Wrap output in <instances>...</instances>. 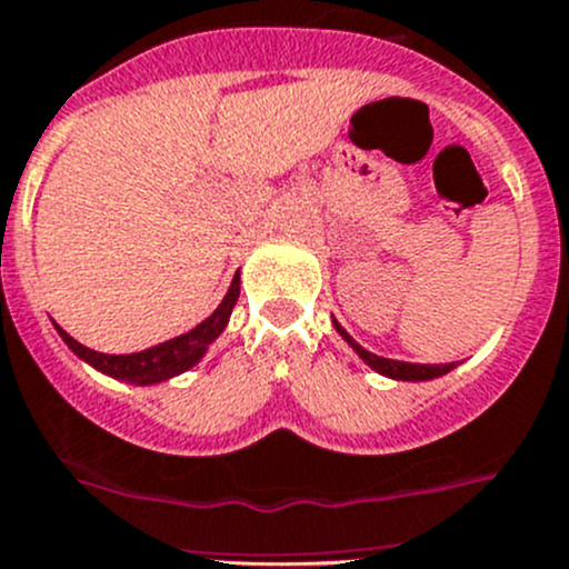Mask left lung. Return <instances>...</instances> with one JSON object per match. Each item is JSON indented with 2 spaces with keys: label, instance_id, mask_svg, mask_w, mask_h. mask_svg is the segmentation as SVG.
<instances>
[{
  "label": "left lung",
  "instance_id": "8db88e82",
  "mask_svg": "<svg viewBox=\"0 0 569 569\" xmlns=\"http://www.w3.org/2000/svg\"><path fill=\"white\" fill-rule=\"evenodd\" d=\"M335 329L340 331L342 340H346L348 346H351L353 351H357L359 357H362L365 362H368L370 368L376 370V373L390 376V379H398V381H429V379H437V376H442V373H448V370L457 368V362H446V365H415V362H398V359L376 357V353L365 351V348L359 346V342L353 340V337L348 335V331L342 329V326L337 323V320H335Z\"/></svg>",
  "mask_w": 569,
  "mask_h": 569
}]
</instances>
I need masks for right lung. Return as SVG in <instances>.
Here are the masks:
<instances>
[{
	"label": "right lung",
	"instance_id": "add662e5",
	"mask_svg": "<svg viewBox=\"0 0 569 569\" xmlns=\"http://www.w3.org/2000/svg\"><path fill=\"white\" fill-rule=\"evenodd\" d=\"M240 296V277L232 279V287L223 296V301L218 303L216 312L207 320H201L196 329L184 331V335L173 337V340L160 342L154 348H146V351L138 353H99L93 348L77 342L69 331H63L60 326L58 335L63 337L66 346L77 353L80 359H86L88 365H93L101 373L112 376V379L129 381V385H157V381H166L171 376L184 373L188 368H193L201 357H204L207 346L227 329L229 315H232L234 303H238Z\"/></svg>",
	"mask_w": 569,
	"mask_h": 569
}]
</instances>
